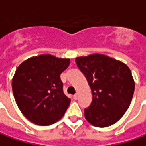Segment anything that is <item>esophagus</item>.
<instances>
[{
    "instance_id": "obj_1",
    "label": "esophagus",
    "mask_w": 146,
    "mask_h": 146,
    "mask_svg": "<svg viewBox=\"0 0 146 146\" xmlns=\"http://www.w3.org/2000/svg\"><path fill=\"white\" fill-rule=\"evenodd\" d=\"M73 99H74V100H78V93L75 94V95L73 96Z\"/></svg>"
}]
</instances>
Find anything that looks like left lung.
<instances>
[{"label": "left lung", "instance_id": "1", "mask_svg": "<svg viewBox=\"0 0 146 146\" xmlns=\"http://www.w3.org/2000/svg\"><path fill=\"white\" fill-rule=\"evenodd\" d=\"M92 92L85 118L95 127L111 126L123 116L132 100L135 82L127 64L110 56L92 54L75 59Z\"/></svg>", "mask_w": 146, "mask_h": 146}]
</instances>
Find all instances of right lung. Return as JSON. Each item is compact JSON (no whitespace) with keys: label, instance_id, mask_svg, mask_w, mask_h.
I'll return each mask as SVG.
<instances>
[{"label":"right lung","instance_id":"right-lung-1","mask_svg":"<svg viewBox=\"0 0 146 146\" xmlns=\"http://www.w3.org/2000/svg\"><path fill=\"white\" fill-rule=\"evenodd\" d=\"M69 63V59L44 54L29 58L17 68L12 90L19 109L30 122L49 126L64 115L71 100L63 92L60 76Z\"/></svg>","mask_w":146,"mask_h":146}]
</instances>
